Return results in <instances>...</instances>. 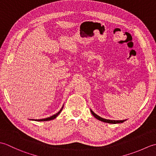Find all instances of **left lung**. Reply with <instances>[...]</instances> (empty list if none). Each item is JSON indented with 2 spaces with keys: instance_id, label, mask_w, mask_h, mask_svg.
I'll use <instances>...</instances> for the list:
<instances>
[{
  "instance_id": "1",
  "label": "left lung",
  "mask_w": 156,
  "mask_h": 156,
  "mask_svg": "<svg viewBox=\"0 0 156 156\" xmlns=\"http://www.w3.org/2000/svg\"><path fill=\"white\" fill-rule=\"evenodd\" d=\"M91 112L92 115L94 116V117L97 119L99 121H101L102 122H108V123H112V124H116V123H120V122H123L124 121H125L126 120H121V121H115V120H109V119H103L101 117H99L97 114H95L94 112L92 111V110H90Z\"/></svg>"
}]
</instances>
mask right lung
<instances>
[{"label":"right lung","mask_w":156,"mask_h":156,"mask_svg":"<svg viewBox=\"0 0 156 156\" xmlns=\"http://www.w3.org/2000/svg\"><path fill=\"white\" fill-rule=\"evenodd\" d=\"M63 107H64V106H63ZM63 107H62V108L60 109V111H59L58 112H57V113L56 114H55V115H54L53 116H51V117H48V118H46V119H35V121H50V120H52V119H55L56 117H58V115L60 113V112L62 111V110L63 109ZM33 120V119H32Z\"/></svg>","instance_id":"right-lung-1"}]
</instances>
